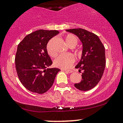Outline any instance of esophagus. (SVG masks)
Here are the masks:
<instances>
[{
  "mask_svg": "<svg viewBox=\"0 0 123 123\" xmlns=\"http://www.w3.org/2000/svg\"><path fill=\"white\" fill-rule=\"evenodd\" d=\"M63 71H66V72H68V73H72V72H73V71H72V70H63Z\"/></svg>",
  "mask_w": 123,
  "mask_h": 123,
  "instance_id": "34e87169",
  "label": "esophagus"
}]
</instances>
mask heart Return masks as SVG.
I'll use <instances>...</instances> for the list:
<instances>
[{
  "label": "heart",
  "instance_id": "obj_1",
  "mask_svg": "<svg viewBox=\"0 0 123 123\" xmlns=\"http://www.w3.org/2000/svg\"><path fill=\"white\" fill-rule=\"evenodd\" d=\"M65 40L66 43L71 48H73L77 45L78 42V38L75 35L72 34H67L65 36ZM52 39L48 42L46 46V50L47 52L51 57H55L57 53L53 49L51 45V42ZM75 54L78 56L81 55V51L80 50L75 51ZM75 62V57L72 54H61L55 58L54 60L55 66L58 68L63 69H66L73 65Z\"/></svg>",
  "mask_w": 123,
  "mask_h": 123
}]
</instances>
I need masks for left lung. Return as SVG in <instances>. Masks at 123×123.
Returning <instances> with one entry per match:
<instances>
[{
	"label": "left lung",
	"mask_w": 123,
	"mask_h": 123,
	"mask_svg": "<svg viewBox=\"0 0 123 123\" xmlns=\"http://www.w3.org/2000/svg\"><path fill=\"white\" fill-rule=\"evenodd\" d=\"M68 32L74 34L83 43L82 55L75 68L83 71L82 79L74 85L78 90L87 91L98 83L106 66L105 48L97 36L84 29H70Z\"/></svg>",
	"instance_id": "left-lung-1"
}]
</instances>
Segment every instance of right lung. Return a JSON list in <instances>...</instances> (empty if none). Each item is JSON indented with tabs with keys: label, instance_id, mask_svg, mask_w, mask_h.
I'll use <instances>...</instances> for the list:
<instances>
[{
	"label": "right lung",
	"instance_id": "obj_1",
	"mask_svg": "<svg viewBox=\"0 0 123 123\" xmlns=\"http://www.w3.org/2000/svg\"><path fill=\"white\" fill-rule=\"evenodd\" d=\"M58 33L56 30H37L27 35L18 45L16 71L21 83L31 92L39 94L47 92L60 71L48 68L52 62L46 50L49 40Z\"/></svg>",
	"mask_w": 123,
	"mask_h": 123
}]
</instances>
